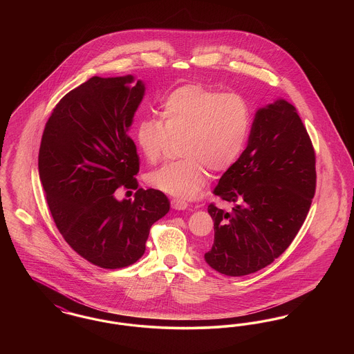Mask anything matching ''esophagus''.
<instances>
[{
  "label": "esophagus",
  "mask_w": 354,
  "mask_h": 354,
  "mask_svg": "<svg viewBox=\"0 0 354 354\" xmlns=\"http://www.w3.org/2000/svg\"><path fill=\"white\" fill-rule=\"evenodd\" d=\"M171 205H172V208H175V209H185L187 207H188V203L183 201V199H178V198H175V199H172L171 201Z\"/></svg>",
  "instance_id": "34e87169"
}]
</instances>
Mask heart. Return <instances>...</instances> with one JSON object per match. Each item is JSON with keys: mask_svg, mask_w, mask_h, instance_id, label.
Segmentation results:
<instances>
[{"mask_svg": "<svg viewBox=\"0 0 354 354\" xmlns=\"http://www.w3.org/2000/svg\"><path fill=\"white\" fill-rule=\"evenodd\" d=\"M252 124L251 109L237 94H224L199 84L172 90L160 106V119L145 117L135 127V140L147 162L156 163L171 140H180L182 159L149 175L155 188L178 198H192L209 180V169L224 172L244 150Z\"/></svg>", "mask_w": 354, "mask_h": 354, "instance_id": "b5f03b06", "label": "heart"}]
</instances>
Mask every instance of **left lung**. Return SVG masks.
Masks as SVG:
<instances>
[{"label":"left lung","instance_id":"1","mask_svg":"<svg viewBox=\"0 0 354 354\" xmlns=\"http://www.w3.org/2000/svg\"><path fill=\"white\" fill-rule=\"evenodd\" d=\"M316 192V153L293 104L260 109L247 149L214 189L231 211L208 205L215 239L204 254L227 276L263 270L290 245Z\"/></svg>","mask_w":354,"mask_h":354}]
</instances>
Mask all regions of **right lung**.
Segmentation results:
<instances>
[{"mask_svg":"<svg viewBox=\"0 0 354 354\" xmlns=\"http://www.w3.org/2000/svg\"><path fill=\"white\" fill-rule=\"evenodd\" d=\"M133 75L93 77L57 103L46 122L39 179L53 220L68 245L104 270L124 268L146 251L150 228L169 211L159 189L138 188L139 156L127 131L145 94ZM136 189L134 203L115 189Z\"/></svg>","mask_w":354,"mask_h":354,"instance_id":"add662e5","label":"right lung"}]
</instances>
